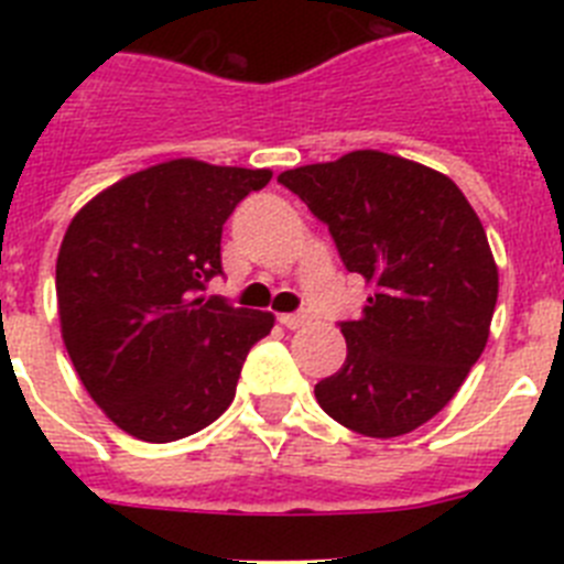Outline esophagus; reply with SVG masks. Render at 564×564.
Masks as SVG:
<instances>
[{"instance_id": "obj_1", "label": "esophagus", "mask_w": 564, "mask_h": 564, "mask_svg": "<svg viewBox=\"0 0 564 564\" xmlns=\"http://www.w3.org/2000/svg\"><path fill=\"white\" fill-rule=\"evenodd\" d=\"M279 322L288 327V330H299V327L307 325L305 313H285V316H279Z\"/></svg>"}]
</instances>
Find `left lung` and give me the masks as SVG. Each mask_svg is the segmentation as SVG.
I'll list each match as a JSON object with an SVG mask.
<instances>
[{"instance_id":"left-lung-1","label":"left lung","mask_w":564,"mask_h":564,"mask_svg":"<svg viewBox=\"0 0 564 564\" xmlns=\"http://www.w3.org/2000/svg\"><path fill=\"white\" fill-rule=\"evenodd\" d=\"M279 183L333 234L370 296L341 322L347 358L316 383L318 406L367 437H398L455 398L497 305L486 228L446 174L378 149L288 169Z\"/></svg>"}]
</instances>
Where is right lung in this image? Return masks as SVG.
Here are the masks:
<instances>
[{
	"mask_svg": "<svg viewBox=\"0 0 564 564\" xmlns=\"http://www.w3.org/2000/svg\"><path fill=\"white\" fill-rule=\"evenodd\" d=\"M268 181L271 169L177 158L112 183L67 226L56 262L64 347L127 435L181 441L231 406L273 313L203 291L223 273V226Z\"/></svg>",
	"mask_w": 564,
	"mask_h": 564,
	"instance_id": "1",
	"label": "right lung"
}]
</instances>
